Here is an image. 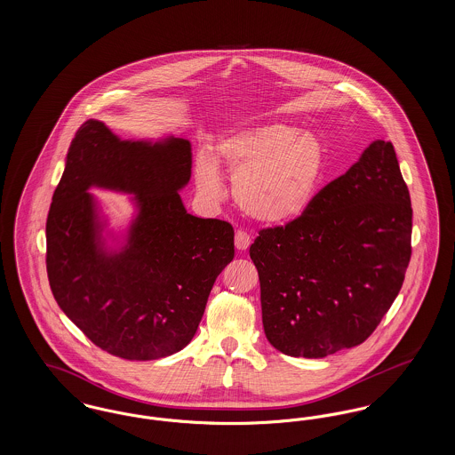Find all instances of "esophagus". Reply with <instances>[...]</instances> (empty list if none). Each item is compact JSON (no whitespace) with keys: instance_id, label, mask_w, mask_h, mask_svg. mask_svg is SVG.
Wrapping results in <instances>:
<instances>
[{"instance_id":"1","label":"esophagus","mask_w":455,"mask_h":455,"mask_svg":"<svg viewBox=\"0 0 455 455\" xmlns=\"http://www.w3.org/2000/svg\"><path fill=\"white\" fill-rule=\"evenodd\" d=\"M251 243H252V238H251L247 232H243V230H237L235 232V247H237V251H247L251 247Z\"/></svg>"}]
</instances>
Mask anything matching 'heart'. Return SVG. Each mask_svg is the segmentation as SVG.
Wrapping results in <instances>:
<instances>
[{
  "label": "heart",
  "mask_w": 455,
  "mask_h": 455,
  "mask_svg": "<svg viewBox=\"0 0 455 455\" xmlns=\"http://www.w3.org/2000/svg\"><path fill=\"white\" fill-rule=\"evenodd\" d=\"M215 153L235 177L234 196L240 210L264 223L300 217L324 171L321 141L284 123L228 131L218 138ZM195 175L203 195L220 197L221 177L213 155H196Z\"/></svg>",
  "instance_id": "1"
}]
</instances>
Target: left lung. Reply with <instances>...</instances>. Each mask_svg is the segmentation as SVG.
Here are the masks:
<instances>
[{
  "label": "left lung",
  "instance_id": "8db88e82",
  "mask_svg": "<svg viewBox=\"0 0 455 455\" xmlns=\"http://www.w3.org/2000/svg\"><path fill=\"white\" fill-rule=\"evenodd\" d=\"M411 230L395 150L377 140L300 217L260 228L251 245L267 341L303 358L362 345L403 286Z\"/></svg>",
  "mask_w": 455,
  "mask_h": 455
}]
</instances>
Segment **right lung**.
<instances>
[{
  "mask_svg": "<svg viewBox=\"0 0 455 455\" xmlns=\"http://www.w3.org/2000/svg\"><path fill=\"white\" fill-rule=\"evenodd\" d=\"M191 167L188 140L121 141L95 119L69 145L45 221L47 278L66 315L114 356L156 360L188 347L234 259V227L193 217L180 201ZM90 185L137 195L140 215L119 255L98 249Z\"/></svg>",
  "mask_w": 455,
  "mask_h": 455,
  "instance_id": "obj_1",
  "label": "right lung"
}]
</instances>
